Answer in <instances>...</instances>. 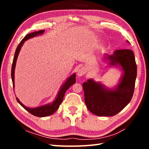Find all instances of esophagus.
<instances>
[{"label": "esophagus", "instance_id": "34e87169", "mask_svg": "<svg viewBox=\"0 0 149 149\" xmlns=\"http://www.w3.org/2000/svg\"><path fill=\"white\" fill-rule=\"evenodd\" d=\"M85 72H86L85 69L84 68H81L77 71V75L79 77H81V76H83V75L85 74Z\"/></svg>", "mask_w": 149, "mask_h": 149}]
</instances>
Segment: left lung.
Returning <instances> with one entry per match:
<instances>
[{
  "instance_id": "1",
  "label": "left lung",
  "mask_w": 149,
  "mask_h": 149,
  "mask_svg": "<svg viewBox=\"0 0 149 149\" xmlns=\"http://www.w3.org/2000/svg\"><path fill=\"white\" fill-rule=\"evenodd\" d=\"M127 42L129 43V41ZM109 65L120 66L123 71L118 84L109 89L90 79L83 84L84 101L91 113L100 116L116 115L130 102L134 93L137 66L131 50H116L112 55L105 54Z\"/></svg>"
}]
</instances>
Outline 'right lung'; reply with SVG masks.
I'll list each match as a JSON object with an SVG mask.
<instances>
[{
	"label": "right lung",
	"instance_id": "add662e5",
	"mask_svg": "<svg viewBox=\"0 0 149 149\" xmlns=\"http://www.w3.org/2000/svg\"><path fill=\"white\" fill-rule=\"evenodd\" d=\"M44 32H45V30H40L38 31H35V32L27 34V35L25 36L23 39H22L20 43H19V45H18L17 49H16L14 58H13V61L12 67H11V79H12L13 85V89L15 88V70L16 63H17L18 54L20 51V49L22 48V45H23V44L26 40H29L30 38H34L36 36L41 35V34H42ZM76 77V75H75V74L74 73V74L71 75L66 80L65 83L62 85L61 88L59 89V91H58V93L57 95V97L55 99V100L51 103L32 108V107H28L26 106H24V104H22L20 100H19V99L17 97H16V99H17L18 102L25 109L27 110V111L29 112L31 114H32L33 115L38 116V117H45V116L51 115L53 113H54L57 111V109L59 108L60 104H61V102H63V97H64L66 91H67V90L72 86L73 84H74L75 83V81H76V79H75V78L76 77Z\"/></svg>",
	"mask_w": 149,
	"mask_h": 149
}]
</instances>
